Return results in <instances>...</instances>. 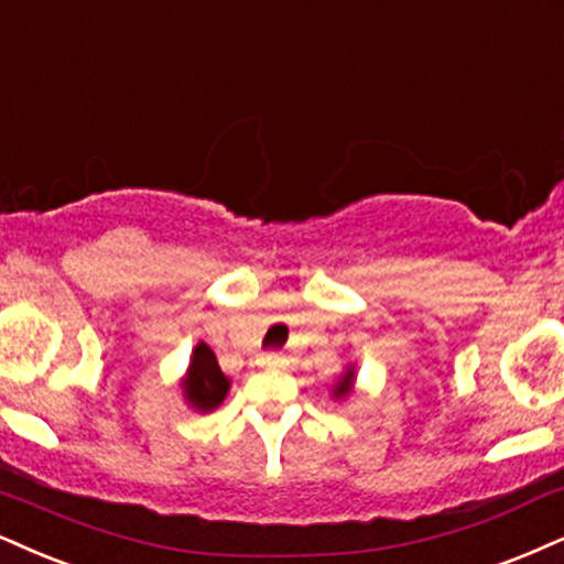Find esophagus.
Here are the masks:
<instances>
[{"label": "esophagus", "instance_id": "34e87169", "mask_svg": "<svg viewBox=\"0 0 564 564\" xmlns=\"http://www.w3.org/2000/svg\"><path fill=\"white\" fill-rule=\"evenodd\" d=\"M284 364H288V358H284L282 352H263V356L259 358L261 368H282Z\"/></svg>", "mask_w": 564, "mask_h": 564}]
</instances>
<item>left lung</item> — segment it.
<instances>
[{
  "label": "left lung",
  "mask_w": 564,
  "mask_h": 564,
  "mask_svg": "<svg viewBox=\"0 0 564 564\" xmlns=\"http://www.w3.org/2000/svg\"><path fill=\"white\" fill-rule=\"evenodd\" d=\"M350 379H352V371H347L345 377H343V381H339V384H337V394H345L347 389H350Z\"/></svg>",
  "instance_id": "1"
}]
</instances>
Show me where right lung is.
Returning a JSON list of instances; mask_svg holds the SVG:
<instances>
[{"mask_svg":"<svg viewBox=\"0 0 564 564\" xmlns=\"http://www.w3.org/2000/svg\"><path fill=\"white\" fill-rule=\"evenodd\" d=\"M229 389V381L217 364V356L212 352V347L200 343L193 350L191 360V373L185 379V394L198 410H212L225 400Z\"/></svg>","mask_w":564,"mask_h":564,"instance_id":"right-lung-1","label":"right lung"}]
</instances>
